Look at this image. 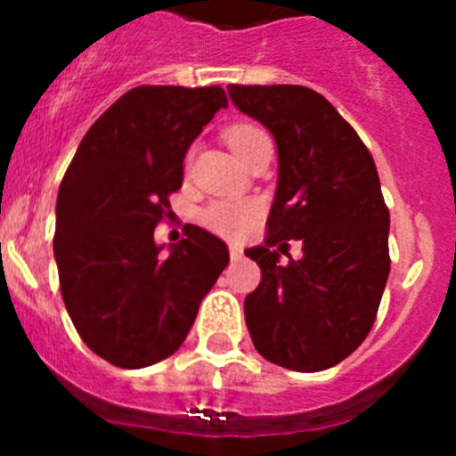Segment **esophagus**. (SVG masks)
Here are the masks:
<instances>
[{
  "label": "esophagus",
  "instance_id": "obj_1",
  "mask_svg": "<svg viewBox=\"0 0 456 456\" xmlns=\"http://www.w3.org/2000/svg\"><path fill=\"white\" fill-rule=\"evenodd\" d=\"M228 251H231V260H241V257H244V251H241L237 244H231V247H228Z\"/></svg>",
  "mask_w": 456,
  "mask_h": 456
}]
</instances>
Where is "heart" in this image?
<instances>
[{"mask_svg":"<svg viewBox=\"0 0 456 456\" xmlns=\"http://www.w3.org/2000/svg\"><path fill=\"white\" fill-rule=\"evenodd\" d=\"M265 136L267 134L253 123H232L224 130L225 143L231 146V151L240 159H244L257 141L265 139ZM260 215H263V203L260 200L240 196V199L212 200V203L200 209L199 219L208 231L216 232V235L228 237V240H241V237L251 232Z\"/></svg>","mask_w":456,"mask_h":456,"instance_id":"1","label":"heart"}]
</instances>
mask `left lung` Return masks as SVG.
I'll return each instance as SVG.
<instances>
[{
    "label": "left lung",
    "mask_w": 456,
    "mask_h": 456,
    "mask_svg": "<svg viewBox=\"0 0 456 456\" xmlns=\"http://www.w3.org/2000/svg\"><path fill=\"white\" fill-rule=\"evenodd\" d=\"M278 146V189L263 247L260 285L244 299L257 354L297 372H320L368 338L390 272L388 225L374 159L324 95L297 84L228 86ZM289 239L301 261L277 260Z\"/></svg>",
    "instance_id": "left-lung-1"
}]
</instances>
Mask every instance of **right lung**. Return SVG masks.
<instances>
[{"mask_svg": "<svg viewBox=\"0 0 456 456\" xmlns=\"http://www.w3.org/2000/svg\"><path fill=\"white\" fill-rule=\"evenodd\" d=\"M228 98L221 86H136L91 125L59 187L63 304L91 352L139 370L171 356L231 256L199 225L162 256L152 240L184 155Z\"/></svg>", "mask_w": 456, "mask_h": 456, "instance_id": "1", "label": "right lung"}]
</instances>
